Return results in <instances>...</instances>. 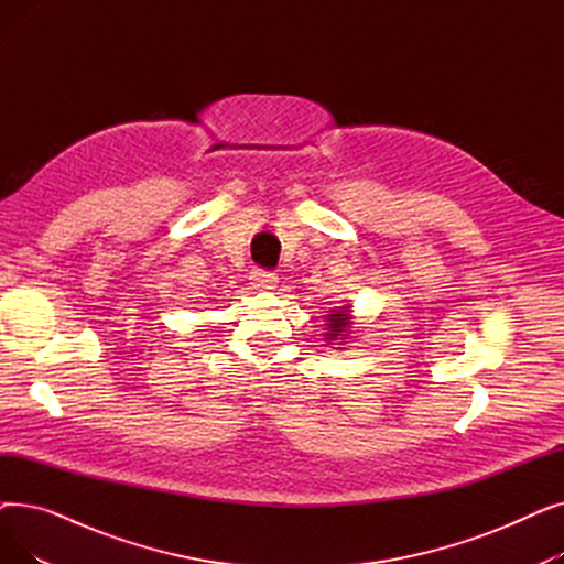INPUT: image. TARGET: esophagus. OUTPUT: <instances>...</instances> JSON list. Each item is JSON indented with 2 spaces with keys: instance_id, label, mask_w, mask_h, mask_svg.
Listing matches in <instances>:
<instances>
[{
  "instance_id": "obj_1",
  "label": "esophagus",
  "mask_w": 564,
  "mask_h": 564,
  "mask_svg": "<svg viewBox=\"0 0 564 564\" xmlns=\"http://www.w3.org/2000/svg\"><path fill=\"white\" fill-rule=\"evenodd\" d=\"M279 283V276L272 272H264V270H253L251 272V288L258 292H272Z\"/></svg>"
}]
</instances>
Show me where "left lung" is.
<instances>
[{"label":"left lung","instance_id":"1","mask_svg":"<svg viewBox=\"0 0 564 564\" xmlns=\"http://www.w3.org/2000/svg\"><path fill=\"white\" fill-rule=\"evenodd\" d=\"M327 324H324V340L329 345H334V349H343V345L349 338V329H351V306H338L332 308L327 315H324Z\"/></svg>","mask_w":564,"mask_h":564}]
</instances>
